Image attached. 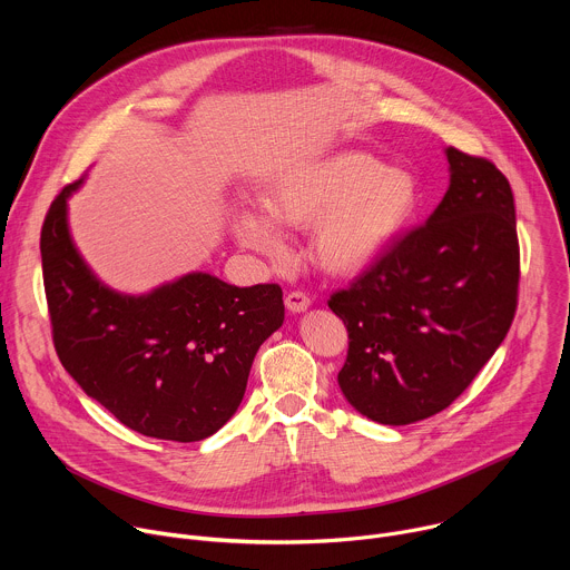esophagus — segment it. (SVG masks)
Returning <instances> with one entry per match:
<instances>
[{
    "mask_svg": "<svg viewBox=\"0 0 570 570\" xmlns=\"http://www.w3.org/2000/svg\"><path fill=\"white\" fill-rule=\"evenodd\" d=\"M284 302H286V308H288L291 313H304V311L311 306V297H308L306 293H302V291L288 293V295L284 297Z\"/></svg>",
    "mask_w": 570,
    "mask_h": 570,
    "instance_id": "34e87169",
    "label": "esophagus"
}]
</instances>
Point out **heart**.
<instances>
[{
  "label": "heart",
  "mask_w": 570,
  "mask_h": 570,
  "mask_svg": "<svg viewBox=\"0 0 570 570\" xmlns=\"http://www.w3.org/2000/svg\"><path fill=\"white\" fill-rule=\"evenodd\" d=\"M262 205H243L232 227L243 246L282 255L281 227H311L308 255L327 275L352 277L379 262L420 207L417 180L358 150H338L279 174Z\"/></svg>",
  "instance_id": "b5f03b06"
}]
</instances>
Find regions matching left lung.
I'll return each mask as SVG.
<instances>
[{
	"label": "left lung",
	"mask_w": 570,
	"mask_h": 570,
	"mask_svg": "<svg viewBox=\"0 0 570 570\" xmlns=\"http://www.w3.org/2000/svg\"><path fill=\"white\" fill-rule=\"evenodd\" d=\"M449 189L330 299L350 350L338 385L372 422L405 426L451 405L510 332L519 293L514 196L490 159L446 150Z\"/></svg>",
	"instance_id": "obj_1"
}]
</instances>
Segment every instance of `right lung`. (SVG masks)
Wrapping results in <instances>:
<instances>
[{
    "mask_svg": "<svg viewBox=\"0 0 570 570\" xmlns=\"http://www.w3.org/2000/svg\"><path fill=\"white\" fill-rule=\"evenodd\" d=\"M67 185L51 203L42 275L62 367L124 426L157 440L214 435L246 394L257 350L284 322L277 284L238 288L189 273L144 295L106 286L67 223Z\"/></svg>",
    "mask_w": 570,
    "mask_h": 570,
    "instance_id": "right-lung-1",
    "label": "right lung"
}]
</instances>
